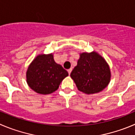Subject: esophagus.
<instances>
[{
    "label": "esophagus",
    "instance_id": "obj_1",
    "mask_svg": "<svg viewBox=\"0 0 135 135\" xmlns=\"http://www.w3.org/2000/svg\"><path fill=\"white\" fill-rule=\"evenodd\" d=\"M71 71H72V69H71V68L69 69V70H68V74H69V75H70V74H71Z\"/></svg>",
    "mask_w": 135,
    "mask_h": 135
}]
</instances>
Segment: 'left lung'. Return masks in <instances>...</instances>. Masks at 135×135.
Here are the masks:
<instances>
[{"label": "left lung", "mask_w": 135, "mask_h": 135, "mask_svg": "<svg viewBox=\"0 0 135 135\" xmlns=\"http://www.w3.org/2000/svg\"><path fill=\"white\" fill-rule=\"evenodd\" d=\"M78 90L93 94L103 90L109 83L111 71L105 59L95 52L80 54L78 65L70 74Z\"/></svg>", "instance_id": "obj_1"}]
</instances>
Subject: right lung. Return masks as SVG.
Listing matches in <instances>:
<instances>
[{
  "label": "right lung",
  "instance_id": "right-lung-1",
  "mask_svg": "<svg viewBox=\"0 0 135 135\" xmlns=\"http://www.w3.org/2000/svg\"><path fill=\"white\" fill-rule=\"evenodd\" d=\"M68 72L55 62L52 54L38 55L28 66L26 81L32 90L42 95L57 90Z\"/></svg>",
  "mask_w": 135,
  "mask_h": 135
}]
</instances>
